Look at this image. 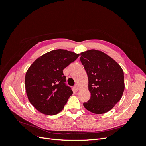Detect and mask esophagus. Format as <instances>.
<instances>
[{"label": "esophagus", "mask_w": 146, "mask_h": 146, "mask_svg": "<svg viewBox=\"0 0 146 146\" xmlns=\"http://www.w3.org/2000/svg\"><path fill=\"white\" fill-rule=\"evenodd\" d=\"M74 89L76 90V91H78L79 90V87L78 86V85H77V84H76V85H74Z\"/></svg>", "instance_id": "obj_1"}]
</instances>
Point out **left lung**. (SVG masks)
<instances>
[{"label":"left lung","mask_w":146,"mask_h":146,"mask_svg":"<svg viewBox=\"0 0 146 146\" xmlns=\"http://www.w3.org/2000/svg\"><path fill=\"white\" fill-rule=\"evenodd\" d=\"M80 59L88 75L91 93L83 106L94 114L109 111L121 100L124 91L122 69L110 56L94 49L82 52Z\"/></svg>","instance_id":"left-lung-1"}]
</instances>
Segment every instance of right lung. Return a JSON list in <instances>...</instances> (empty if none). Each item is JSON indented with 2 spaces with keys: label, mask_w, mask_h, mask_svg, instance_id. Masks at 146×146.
Here are the masks:
<instances>
[{
  "label": "right lung",
  "mask_w": 146,
  "mask_h": 146,
  "mask_svg": "<svg viewBox=\"0 0 146 146\" xmlns=\"http://www.w3.org/2000/svg\"><path fill=\"white\" fill-rule=\"evenodd\" d=\"M79 54L57 49L42 55L31 64L25 74L27 98L38 111L55 115L62 110L73 92L66 85L63 70Z\"/></svg>",
  "instance_id": "obj_1"
}]
</instances>
